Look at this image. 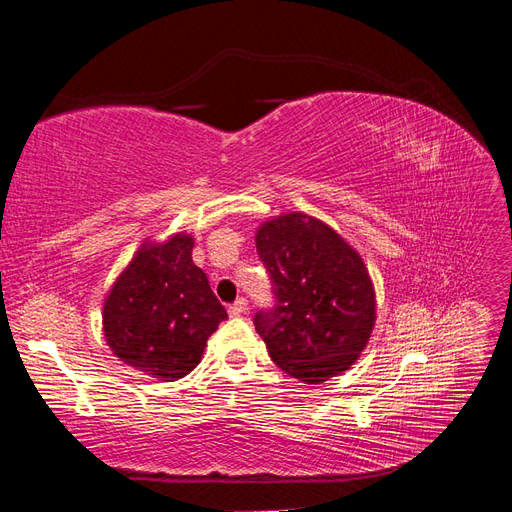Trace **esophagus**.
I'll list each match as a JSON object with an SVG mask.
<instances>
[{
  "label": "esophagus",
  "mask_w": 512,
  "mask_h": 512,
  "mask_svg": "<svg viewBox=\"0 0 512 512\" xmlns=\"http://www.w3.org/2000/svg\"><path fill=\"white\" fill-rule=\"evenodd\" d=\"M245 309H247V301L241 297V299H237L235 303H232L230 307H228V314L230 316H241V314H245Z\"/></svg>",
  "instance_id": "esophagus-1"
}]
</instances>
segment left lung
Instances as JSON below:
<instances>
[{
  "label": "left lung",
  "mask_w": 512,
  "mask_h": 512,
  "mask_svg": "<svg viewBox=\"0 0 512 512\" xmlns=\"http://www.w3.org/2000/svg\"><path fill=\"white\" fill-rule=\"evenodd\" d=\"M256 250L271 275L273 309L254 327L273 363L305 384L350 369L376 324V292L359 252L312 215L290 211L260 224Z\"/></svg>",
  "instance_id": "1"
}]
</instances>
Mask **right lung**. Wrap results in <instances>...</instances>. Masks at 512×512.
<instances>
[{
    "mask_svg": "<svg viewBox=\"0 0 512 512\" xmlns=\"http://www.w3.org/2000/svg\"><path fill=\"white\" fill-rule=\"evenodd\" d=\"M185 232L145 241L108 290L102 329L119 361L173 382L203 359L207 339L228 318Z\"/></svg>",
    "mask_w": 512,
    "mask_h": 512,
    "instance_id": "right-lung-1",
    "label": "right lung"
}]
</instances>
